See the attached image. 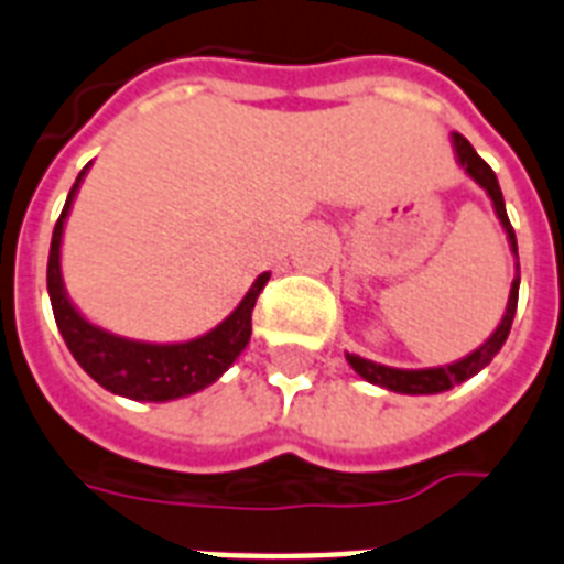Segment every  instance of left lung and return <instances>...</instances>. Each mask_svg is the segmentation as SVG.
<instances>
[{
  "label": "left lung",
  "mask_w": 564,
  "mask_h": 564,
  "mask_svg": "<svg viewBox=\"0 0 564 564\" xmlns=\"http://www.w3.org/2000/svg\"><path fill=\"white\" fill-rule=\"evenodd\" d=\"M449 141H453L455 161H458L460 170L467 172L469 178L476 181L478 187H481L484 193H487V198L492 202V209H496V216H499L501 221V230H505L507 236V245H510V253H513L516 259V276L513 282H510L507 308L505 314H501V323L496 325V332L484 339L476 351H469V355L460 357V360L446 362V366H435V369H394V366H383V362L366 360V357L348 355L346 351L348 366H351L362 380H369V383L398 394H441V392H449L453 386L469 380L473 375H478V371L492 360V357L499 355L501 346H505L507 334H510V325H513L516 302H519V248H516V232L513 227H510V218H507L505 195H501L499 178H496V172H492L490 166L484 164L481 158H478V152L473 149V143H469L464 134L453 132L449 134Z\"/></svg>",
  "instance_id": "obj_1"
}]
</instances>
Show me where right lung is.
Returning <instances> with one entry per match:
<instances>
[{
	"label": "right lung",
	"instance_id": "right-lung-1",
	"mask_svg": "<svg viewBox=\"0 0 564 564\" xmlns=\"http://www.w3.org/2000/svg\"><path fill=\"white\" fill-rule=\"evenodd\" d=\"M91 166V164H88ZM86 170L77 175L72 193L65 198V207L59 213V221L51 236L48 253V296L54 319L63 334L65 346L80 362L95 383H100L106 392L120 394L129 400H143V403H166V400L189 398L213 386L218 377L230 369L236 357L248 348L250 343V316H253L256 296L262 293L264 282L271 273H259L245 300L225 316L216 328L193 339L181 343H147V339L120 337L115 332H106L100 325L83 316L65 291L63 282V230L72 213V204L77 198Z\"/></svg>",
	"mask_w": 564,
	"mask_h": 564
}]
</instances>
